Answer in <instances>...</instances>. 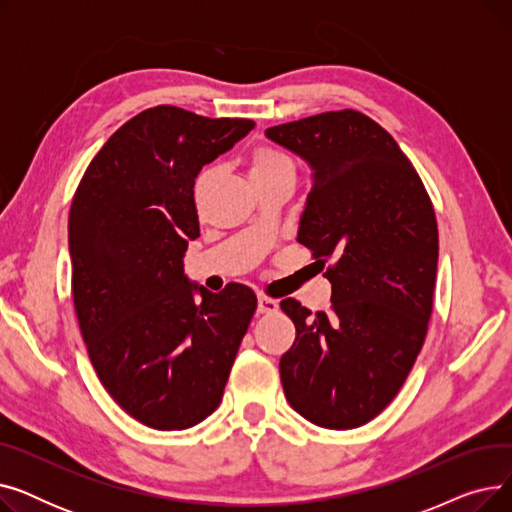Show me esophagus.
Returning a JSON list of instances; mask_svg holds the SVG:
<instances>
[{
    "instance_id": "1",
    "label": "esophagus",
    "mask_w": 512,
    "mask_h": 512,
    "mask_svg": "<svg viewBox=\"0 0 512 512\" xmlns=\"http://www.w3.org/2000/svg\"><path fill=\"white\" fill-rule=\"evenodd\" d=\"M278 309H280V305L276 299H270V297H265V294H261L259 305H257L259 313H276Z\"/></svg>"
}]
</instances>
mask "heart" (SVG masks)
<instances>
[{
	"label": "heart",
	"mask_w": 512,
	"mask_h": 512,
	"mask_svg": "<svg viewBox=\"0 0 512 512\" xmlns=\"http://www.w3.org/2000/svg\"><path fill=\"white\" fill-rule=\"evenodd\" d=\"M284 172H292L294 174V166L292 161L286 153H282L280 149L276 147H267V145H261L253 151L251 155V178L253 180H259V178H267V176H276V174H284ZM209 176H211V170H201L195 178V184H193V195L195 199H199L203 195V191L209 184Z\"/></svg>",
	"instance_id": "1"
}]
</instances>
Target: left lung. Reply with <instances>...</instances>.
Instances as JSON below:
<instances>
[{"label": "left lung", "instance_id": "left-lung-1", "mask_svg": "<svg viewBox=\"0 0 512 512\" xmlns=\"http://www.w3.org/2000/svg\"><path fill=\"white\" fill-rule=\"evenodd\" d=\"M265 134L313 170L299 242L332 282L328 313L280 303L297 328L280 359L282 388L311 423L353 429L390 405L423 346L438 270L434 205L409 157L361 112Z\"/></svg>", "mask_w": 512, "mask_h": 512}]
</instances>
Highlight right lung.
<instances>
[{
  "instance_id": "right-lung-1",
  "label": "right lung",
  "mask_w": 512,
  "mask_h": 512,
  "mask_svg": "<svg viewBox=\"0 0 512 512\" xmlns=\"http://www.w3.org/2000/svg\"><path fill=\"white\" fill-rule=\"evenodd\" d=\"M253 126L149 107L107 139L72 199V299L89 359L118 405L161 432L218 409L257 309L249 286L209 292L182 267L199 236L197 174Z\"/></svg>"
}]
</instances>
